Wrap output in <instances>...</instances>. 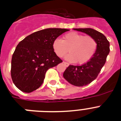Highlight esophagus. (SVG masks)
I'll use <instances>...</instances> for the list:
<instances>
[{
	"label": "esophagus",
	"mask_w": 121,
	"mask_h": 121,
	"mask_svg": "<svg viewBox=\"0 0 121 121\" xmlns=\"http://www.w3.org/2000/svg\"><path fill=\"white\" fill-rule=\"evenodd\" d=\"M63 63H64V64L65 65V66H67V67H68V66L69 65V64L68 62H67L64 61V62H63Z\"/></svg>",
	"instance_id": "1"
}]
</instances>
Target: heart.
<instances>
[{"mask_svg": "<svg viewBox=\"0 0 121 121\" xmlns=\"http://www.w3.org/2000/svg\"><path fill=\"white\" fill-rule=\"evenodd\" d=\"M52 48L57 56L62 57L67 53L66 58L69 61L79 64L87 62L95 53L97 42L94 37L72 32L64 35L62 40L57 39L52 43Z\"/></svg>", "mask_w": 121, "mask_h": 121, "instance_id": "heart-1", "label": "heart"}]
</instances>
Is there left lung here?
Wrapping results in <instances>:
<instances>
[{"mask_svg":"<svg viewBox=\"0 0 121 121\" xmlns=\"http://www.w3.org/2000/svg\"><path fill=\"white\" fill-rule=\"evenodd\" d=\"M74 30L86 33L94 37L97 42V51L89 61L81 65H70L63 74L65 79L71 84L82 87L90 84L97 77L110 52V43L104 34L93 29Z\"/></svg>","mask_w":121,"mask_h":121,"instance_id":"left-lung-1","label":"left lung"}]
</instances>
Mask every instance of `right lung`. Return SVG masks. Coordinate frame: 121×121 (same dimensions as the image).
<instances>
[{
  "label": "right lung",
  "mask_w": 121,
  "mask_h": 121,
  "mask_svg": "<svg viewBox=\"0 0 121 121\" xmlns=\"http://www.w3.org/2000/svg\"><path fill=\"white\" fill-rule=\"evenodd\" d=\"M69 29L49 28L30 34L21 41L13 52L11 76L19 90L29 93L41 86L48 69L62 62L52 43Z\"/></svg>",
  "instance_id": "right-lung-1"
}]
</instances>
